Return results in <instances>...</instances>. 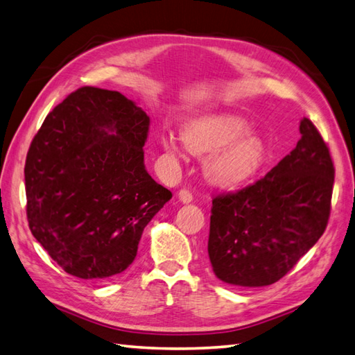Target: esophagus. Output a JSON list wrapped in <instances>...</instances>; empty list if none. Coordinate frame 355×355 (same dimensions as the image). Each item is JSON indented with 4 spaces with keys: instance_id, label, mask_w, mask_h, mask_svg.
Here are the masks:
<instances>
[{
    "instance_id": "obj_1",
    "label": "esophagus",
    "mask_w": 355,
    "mask_h": 355,
    "mask_svg": "<svg viewBox=\"0 0 355 355\" xmlns=\"http://www.w3.org/2000/svg\"><path fill=\"white\" fill-rule=\"evenodd\" d=\"M179 199L184 203H190L193 202V193L190 190H187V188H182V190L179 191Z\"/></svg>"
}]
</instances>
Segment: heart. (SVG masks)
<instances>
[{
	"mask_svg": "<svg viewBox=\"0 0 355 355\" xmlns=\"http://www.w3.org/2000/svg\"><path fill=\"white\" fill-rule=\"evenodd\" d=\"M248 130L246 121L235 115H209L184 124L182 141L188 152L208 156L207 176L218 185H235L246 180L264 161L261 139ZM164 152L171 159L180 156V147L168 133L159 138Z\"/></svg>",
	"mask_w": 355,
	"mask_h": 355,
	"instance_id": "obj_1",
	"label": "heart"
}]
</instances>
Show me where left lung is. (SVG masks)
<instances>
[{
	"label": "left lung",
	"mask_w": 355,
	"mask_h": 355,
	"mask_svg": "<svg viewBox=\"0 0 355 355\" xmlns=\"http://www.w3.org/2000/svg\"><path fill=\"white\" fill-rule=\"evenodd\" d=\"M299 132L296 147L264 178L212 198L208 255L216 277L227 284H273L327 230L334 164L309 118Z\"/></svg>",
	"instance_id": "left-lung-1"
}]
</instances>
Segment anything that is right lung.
<instances>
[{
	"label": "right lung",
	"mask_w": 355,
	"mask_h": 355,
	"mask_svg": "<svg viewBox=\"0 0 355 355\" xmlns=\"http://www.w3.org/2000/svg\"><path fill=\"white\" fill-rule=\"evenodd\" d=\"M150 118L116 91L83 86L46 115L26 168L27 220L62 269L103 281L137 257L171 191L144 167Z\"/></svg>",
	"instance_id": "1"
}]
</instances>
